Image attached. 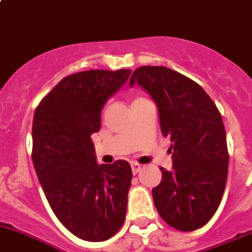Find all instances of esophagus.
I'll list each match as a JSON object with an SVG mask.
<instances>
[{
  "instance_id": "esophagus-1",
  "label": "esophagus",
  "mask_w": 252,
  "mask_h": 252,
  "mask_svg": "<svg viewBox=\"0 0 252 252\" xmlns=\"http://www.w3.org/2000/svg\"><path fill=\"white\" fill-rule=\"evenodd\" d=\"M131 167H132V172H133V175H137V173L142 170V166L137 164V162H132Z\"/></svg>"
}]
</instances>
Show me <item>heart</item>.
Returning a JSON list of instances; mask_svg holds the SVG:
<instances>
[{
	"label": "heart",
	"instance_id": "obj_1",
	"mask_svg": "<svg viewBox=\"0 0 252 252\" xmlns=\"http://www.w3.org/2000/svg\"><path fill=\"white\" fill-rule=\"evenodd\" d=\"M142 99H145V98H144V97H136V98H134L133 103L137 102V100H142Z\"/></svg>",
	"mask_w": 252,
	"mask_h": 252
}]
</instances>
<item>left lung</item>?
I'll return each mask as SVG.
<instances>
[{
    "label": "left lung",
    "mask_w": 252,
    "mask_h": 252,
    "mask_svg": "<svg viewBox=\"0 0 252 252\" xmlns=\"http://www.w3.org/2000/svg\"><path fill=\"white\" fill-rule=\"evenodd\" d=\"M136 82L157 103L161 133L172 142V168L160 167L161 182L152 190L155 207L171 227L199 229L219 209L227 182L221 113L200 85L166 66H139L129 86Z\"/></svg>",
    "instance_id": "1"
}]
</instances>
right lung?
<instances>
[{
  "label": "right lung",
  "instance_id": "add662e5",
  "mask_svg": "<svg viewBox=\"0 0 252 252\" xmlns=\"http://www.w3.org/2000/svg\"><path fill=\"white\" fill-rule=\"evenodd\" d=\"M131 70H87L64 77L42 98L32 121V162L62 224L87 242L116 234L126 217L132 170L126 160L98 165L91 134L100 111Z\"/></svg>",
  "mask_w": 252,
  "mask_h": 252
}]
</instances>
